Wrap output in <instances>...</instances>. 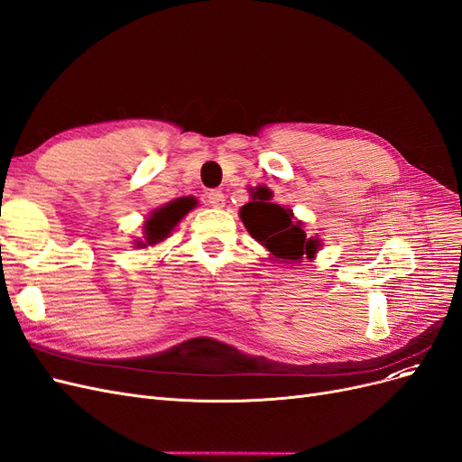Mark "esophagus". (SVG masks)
Wrapping results in <instances>:
<instances>
[{"label": "esophagus", "mask_w": 462, "mask_h": 462, "mask_svg": "<svg viewBox=\"0 0 462 462\" xmlns=\"http://www.w3.org/2000/svg\"><path fill=\"white\" fill-rule=\"evenodd\" d=\"M206 199H208V204L212 206V208H223V206H226V194H223L221 190H209L206 194Z\"/></svg>", "instance_id": "1"}]
</instances>
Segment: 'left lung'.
<instances>
[{
	"mask_svg": "<svg viewBox=\"0 0 462 462\" xmlns=\"http://www.w3.org/2000/svg\"><path fill=\"white\" fill-rule=\"evenodd\" d=\"M241 219L253 239L283 262L314 258L319 248V241L306 236L302 223L295 221L289 208L272 202V190L265 187H258L253 192V202L241 208Z\"/></svg>",
	"mask_w": 462,
	"mask_h": 462,
	"instance_id": "obj_1",
	"label": "left lung"
}]
</instances>
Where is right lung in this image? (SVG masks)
I'll list each match as a JSON object with an SVG mask.
<instances>
[{"instance_id": "1", "label": "right lung", "mask_w": 462, "mask_h": 462, "mask_svg": "<svg viewBox=\"0 0 462 462\" xmlns=\"http://www.w3.org/2000/svg\"><path fill=\"white\" fill-rule=\"evenodd\" d=\"M192 199H177L173 202H170L167 206L156 209V214H152V217L146 221V243L148 245H156L160 241H163L167 235L171 233V229L177 226V221L183 219V216H187L190 209L194 208ZM143 246H146L144 243H141Z\"/></svg>"}]
</instances>
